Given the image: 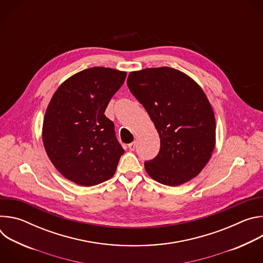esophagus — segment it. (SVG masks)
<instances>
[{"instance_id": "34e87169", "label": "esophagus", "mask_w": 263, "mask_h": 263, "mask_svg": "<svg viewBox=\"0 0 263 263\" xmlns=\"http://www.w3.org/2000/svg\"><path fill=\"white\" fill-rule=\"evenodd\" d=\"M128 147L130 148V151H134V149L136 148V143L135 142H131V143H129Z\"/></svg>"}]
</instances>
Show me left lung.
Segmentation results:
<instances>
[{
	"instance_id": "8db88e82",
	"label": "left lung",
	"mask_w": 263,
	"mask_h": 263,
	"mask_svg": "<svg viewBox=\"0 0 263 263\" xmlns=\"http://www.w3.org/2000/svg\"><path fill=\"white\" fill-rule=\"evenodd\" d=\"M160 137L158 155L144 162L155 181L178 186L197 177L215 145L213 109L200 85L167 66L131 71L127 80Z\"/></svg>"
}]
</instances>
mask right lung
I'll list each match as a JSON object with an SVG mask.
<instances>
[{"label":"right lung","mask_w":263,"mask_h":263,"mask_svg":"<svg viewBox=\"0 0 263 263\" xmlns=\"http://www.w3.org/2000/svg\"><path fill=\"white\" fill-rule=\"evenodd\" d=\"M126 71L90 67L72 74L53 95L44 118L43 141L57 171L81 186L114 177L125 149L104 112Z\"/></svg>","instance_id":"1"}]
</instances>
